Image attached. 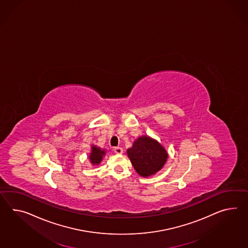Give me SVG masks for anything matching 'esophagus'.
Segmentation results:
<instances>
[{"instance_id":"obj_1","label":"esophagus","mask_w":248,"mask_h":248,"mask_svg":"<svg viewBox=\"0 0 248 248\" xmlns=\"http://www.w3.org/2000/svg\"><path fill=\"white\" fill-rule=\"evenodd\" d=\"M114 151H115V153L116 154H122L123 153V149H122L121 147H115V149H114Z\"/></svg>"}]
</instances>
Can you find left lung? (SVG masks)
<instances>
[{"label": "left lung", "instance_id": "1", "mask_svg": "<svg viewBox=\"0 0 248 248\" xmlns=\"http://www.w3.org/2000/svg\"><path fill=\"white\" fill-rule=\"evenodd\" d=\"M127 155L136 172L140 176L148 177L162 169L168 159V152L156 140L141 136L135 140Z\"/></svg>", "mask_w": 248, "mask_h": 248}]
</instances>
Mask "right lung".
<instances>
[{
    "mask_svg": "<svg viewBox=\"0 0 248 248\" xmlns=\"http://www.w3.org/2000/svg\"><path fill=\"white\" fill-rule=\"evenodd\" d=\"M106 154L105 150H101L97 146H91V152L90 155V160L92 165H98L102 161V158Z\"/></svg>",
    "mask_w": 248,
    "mask_h": 248,
    "instance_id": "add662e5",
    "label": "right lung"
}]
</instances>
